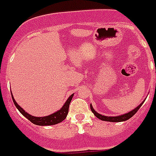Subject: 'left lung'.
<instances>
[{"label":"left lung","instance_id":"obj_1","mask_svg":"<svg viewBox=\"0 0 156 156\" xmlns=\"http://www.w3.org/2000/svg\"><path fill=\"white\" fill-rule=\"evenodd\" d=\"M143 102H141V104L138 105L137 107H136L134 109L131 110L130 112H128L127 113H124L122 115H119V116H114V117H110V116H105V115H102L100 113H97L95 110L94 109L93 106L90 105V109L92 111V113L94 114L95 117L102 120V121H106V122H124V121H127L128 120L129 118H131L132 116L134 115L136 112H137L139 108H140V106L143 105Z\"/></svg>","mask_w":156,"mask_h":156}]
</instances>
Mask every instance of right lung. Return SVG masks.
I'll use <instances>...</instances> for the list:
<instances>
[{"mask_svg":"<svg viewBox=\"0 0 156 156\" xmlns=\"http://www.w3.org/2000/svg\"><path fill=\"white\" fill-rule=\"evenodd\" d=\"M74 94H72L70 97H69L67 100L66 101V103L63 105V106L60 109L55 112V113H51L48 116H45V117H34V116L30 115L29 113L25 112L20 105L16 103V101L13 97V94L11 93V96H12V99L14 104L16 105V107L18 108V110L20 112L22 115H24L27 119H29V121L31 122L32 123L35 124V125H38V126H50V125H55V124L59 123L66 118V116L68 114L69 111V105L71 103L72 97H73Z\"/></svg>","mask_w":156,"mask_h":156,"instance_id":"obj_1","label":"right lung"}]
</instances>
